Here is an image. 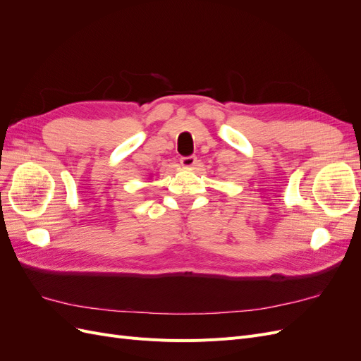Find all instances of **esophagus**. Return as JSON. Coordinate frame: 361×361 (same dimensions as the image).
Masks as SVG:
<instances>
[{
    "instance_id": "1",
    "label": "esophagus",
    "mask_w": 361,
    "mask_h": 361,
    "mask_svg": "<svg viewBox=\"0 0 361 361\" xmlns=\"http://www.w3.org/2000/svg\"><path fill=\"white\" fill-rule=\"evenodd\" d=\"M199 164V161H197V158L195 157H183V158H180V166L183 167V169H194L195 166H197Z\"/></svg>"
}]
</instances>
